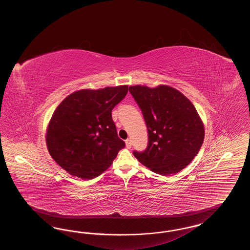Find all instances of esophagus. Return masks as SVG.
I'll return each mask as SVG.
<instances>
[{
	"mask_svg": "<svg viewBox=\"0 0 250 250\" xmlns=\"http://www.w3.org/2000/svg\"><path fill=\"white\" fill-rule=\"evenodd\" d=\"M125 145H126V148L130 149L131 145H132V142H131L130 139H127V140L125 141Z\"/></svg>",
	"mask_w": 250,
	"mask_h": 250,
	"instance_id": "34e87169",
	"label": "esophagus"
}]
</instances>
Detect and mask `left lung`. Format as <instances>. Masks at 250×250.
<instances>
[{"mask_svg":"<svg viewBox=\"0 0 250 250\" xmlns=\"http://www.w3.org/2000/svg\"><path fill=\"white\" fill-rule=\"evenodd\" d=\"M129 92L142 109L148 130L146 149L133 155L155 173H177L198 155L204 140L196 107L178 90L166 85H135Z\"/></svg>","mask_w":250,"mask_h":250,"instance_id":"8db88e82","label":"left lung"}]
</instances>
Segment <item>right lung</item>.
Returning a JSON list of instances; mask_svg holds the SVG:
<instances>
[{
  "label": "right lung",
  "instance_id": "obj_1",
  "mask_svg": "<svg viewBox=\"0 0 250 250\" xmlns=\"http://www.w3.org/2000/svg\"><path fill=\"white\" fill-rule=\"evenodd\" d=\"M127 92V85L83 89L61 102L46 136L48 152L59 166L82 179L95 178L110 167L125 146L111 111Z\"/></svg>",
  "mask_w": 250,
  "mask_h": 250
}]
</instances>
